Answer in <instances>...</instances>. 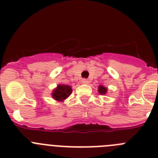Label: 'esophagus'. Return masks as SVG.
<instances>
[{
	"label": "esophagus",
	"mask_w": 158,
	"mask_h": 158,
	"mask_svg": "<svg viewBox=\"0 0 158 158\" xmlns=\"http://www.w3.org/2000/svg\"><path fill=\"white\" fill-rule=\"evenodd\" d=\"M81 83L84 84V85H86V84L89 83V81H88L87 79H85V78H84V79L81 80Z\"/></svg>",
	"instance_id": "esophagus-1"
}]
</instances>
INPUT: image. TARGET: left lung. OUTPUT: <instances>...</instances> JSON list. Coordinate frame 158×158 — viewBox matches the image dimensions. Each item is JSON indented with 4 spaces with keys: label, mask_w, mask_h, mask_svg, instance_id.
Instances as JSON below:
<instances>
[{
    "label": "left lung",
    "mask_w": 158,
    "mask_h": 158,
    "mask_svg": "<svg viewBox=\"0 0 158 158\" xmlns=\"http://www.w3.org/2000/svg\"><path fill=\"white\" fill-rule=\"evenodd\" d=\"M106 92H107V89L106 88H104V86H99V93H100V94H105Z\"/></svg>",
    "instance_id": "left-lung-1"
}]
</instances>
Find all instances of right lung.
<instances>
[{
	"instance_id": "obj_1",
	"label": "right lung",
	"mask_w": 158,
	"mask_h": 158,
	"mask_svg": "<svg viewBox=\"0 0 158 158\" xmlns=\"http://www.w3.org/2000/svg\"><path fill=\"white\" fill-rule=\"evenodd\" d=\"M72 93V89L69 85H58L56 89H54L53 92L52 96L54 99L58 101L64 100L65 98H67Z\"/></svg>"
}]
</instances>
